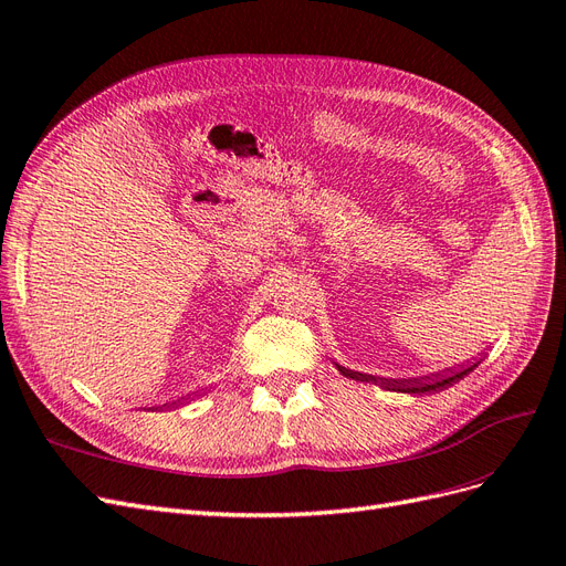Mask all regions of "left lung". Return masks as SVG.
<instances>
[{
	"instance_id": "8db88e82",
	"label": "left lung",
	"mask_w": 566,
	"mask_h": 566,
	"mask_svg": "<svg viewBox=\"0 0 566 566\" xmlns=\"http://www.w3.org/2000/svg\"><path fill=\"white\" fill-rule=\"evenodd\" d=\"M484 358H472V361L462 364L458 368H447L441 373H434V375H424V378H410V380H389V378H375V375H366V373H358V370H349L345 366L335 364V368L345 375V378H352V380H361V382H373V385H380L382 389H391V391H406V394H424V391H437V389H443L449 387L458 380L465 378L468 373H472L479 364H482Z\"/></svg>"
}]
</instances>
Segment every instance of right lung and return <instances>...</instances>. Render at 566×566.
Instances as JSON below:
<instances>
[{
    "mask_svg": "<svg viewBox=\"0 0 566 566\" xmlns=\"http://www.w3.org/2000/svg\"><path fill=\"white\" fill-rule=\"evenodd\" d=\"M184 401H186V403H188V401H191V399H184ZM184 401H172V403H165V406H163V408H175V406H181V403H184Z\"/></svg>",
    "mask_w": 566,
    "mask_h": 566,
    "instance_id": "1",
    "label": "right lung"
}]
</instances>
